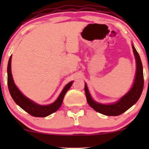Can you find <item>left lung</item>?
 I'll return each instance as SVG.
<instances>
[{
    "mask_svg": "<svg viewBox=\"0 0 149 149\" xmlns=\"http://www.w3.org/2000/svg\"><path fill=\"white\" fill-rule=\"evenodd\" d=\"M132 48L136 63V72L134 85L129 92H127V94L123 97L118 102H116V104H110V105H104V104H101L94 102L89 93L88 87L86 84H85V92L87 102L89 105L96 111L109 116H119L131 107H132L139 99L141 92L143 91V82H144L143 81V66L139 54L133 45Z\"/></svg>",
    "mask_w": 149,
    "mask_h": 149,
    "instance_id": "8db88e82",
    "label": "left lung"
}]
</instances>
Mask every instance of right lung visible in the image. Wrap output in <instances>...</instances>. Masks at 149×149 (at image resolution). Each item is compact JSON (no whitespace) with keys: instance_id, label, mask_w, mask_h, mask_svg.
Instances as JSON below:
<instances>
[{"instance_id":"right-lung-1","label":"right lung","mask_w":149,"mask_h":149,"mask_svg":"<svg viewBox=\"0 0 149 149\" xmlns=\"http://www.w3.org/2000/svg\"><path fill=\"white\" fill-rule=\"evenodd\" d=\"M11 59L12 56H10L8 64V85L10 95L13 97L15 103L19 106L25 111H26L28 113H29L32 116H34V117H46V116L52 114V113L57 111L60 108L64 95H66V92L69 90V88H71L73 82H70L64 87L62 92H61L60 95L54 103L47 106L38 105V104H35L32 101L29 100L25 96H24L15 85L11 73Z\"/></svg>"}]
</instances>
